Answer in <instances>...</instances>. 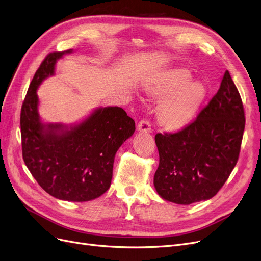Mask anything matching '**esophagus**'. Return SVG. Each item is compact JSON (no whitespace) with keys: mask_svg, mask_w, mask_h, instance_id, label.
Returning <instances> with one entry per match:
<instances>
[{"mask_svg":"<svg viewBox=\"0 0 261 261\" xmlns=\"http://www.w3.org/2000/svg\"><path fill=\"white\" fill-rule=\"evenodd\" d=\"M138 130L142 132H150L151 131V124L148 119H142L138 124Z\"/></svg>","mask_w":261,"mask_h":261,"instance_id":"obj_1","label":"esophagus"}]
</instances>
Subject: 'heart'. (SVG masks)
I'll return each mask as SVG.
<instances>
[{
	"mask_svg": "<svg viewBox=\"0 0 261 261\" xmlns=\"http://www.w3.org/2000/svg\"><path fill=\"white\" fill-rule=\"evenodd\" d=\"M191 73L177 67L152 76L144 83V90L153 99L161 100L157 119L168 131H176L187 125L195 117L206 95L204 85L190 82Z\"/></svg>",
	"mask_w": 261,
	"mask_h": 261,
	"instance_id": "b5f03b06",
	"label": "heart"
}]
</instances>
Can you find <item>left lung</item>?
Here are the masks:
<instances>
[{
  "label": "left lung",
  "instance_id": "left-lung-1",
  "mask_svg": "<svg viewBox=\"0 0 261 261\" xmlns=\"http://www.w3.org/2000/svg\"><path fill=\"white\" fill-rule=\"evenodd\" d=\"M245 128L242 99L228 71L197 118L175 133H157L159 166L153 185L177 204L213 198L239 160Z\"/></svg>",
  "mask_w": 261,
  "mask_h": 261
}]
</instances>
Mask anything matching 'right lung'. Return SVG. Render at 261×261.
Returning a JSON list of instances; mask_svg holds the SVG:
<instances>
[{
  "mask_svg": "<svg viewBox=\"0 0 261 261\" xmlns=\"http://www.w3.org/2000/svg\"><path fill=\"white\" fill-rule=\"evenodd\" d=\"M71 50L49 53L29 86L21 106L22 158L47 194L65 201L84 202L103 195L111 186L116 151L129 139L136 122L121 108L95 111L71 130L45 125L37 113L36 89L54 74L57 59Z\"/></svg>",
  "mask_w": 261,
  "mask_h": 261,
  "instance_id": "1",
  "label": "right lung"
}]
</instances>
